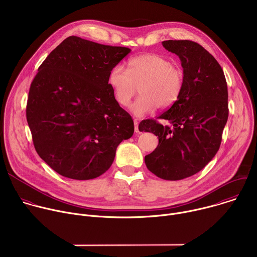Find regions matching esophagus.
<instances>
[{
  "label": "esophagus",
  "instance_id": "34e87169",
  "mask_svg": "<svg viewBox=\"0 0 257 257\" xmlns=\"http://www.w3.org/2000/svg\"><path fill=\"white\" fill-rule=\"evenodd\" d=\"M134 130L136 133H139V128H138V121L137 120H134Z\"/></svg>",
  "mask_w": 257,
  "mask_h": 257
}]
</instances>
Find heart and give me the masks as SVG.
<instances>
[{"mask_svg": "<svg viewBox=\"0 0 257 257\" xmlns=\"http://www.w3.org/2000/svg\"><path fill=\"white\" fill-rule=\"evenodd\" d=\"M107 81L122 106L129 105L139 87L141 95L131 111L136 117H143L158 106L166 108L177 101L184 86V74L169 59L146 54L130 59L127 70L121 66L112 68Z\"/></svg>", "mask_w": 257, "mask_h": 257, "instance_id": "b5f03b06", "label": "heart"}]
</instances>
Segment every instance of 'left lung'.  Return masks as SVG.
<instances>
[{"mask_svg": "<svg viewBox=\"0 0 257 257\" xmlns=\"http://www.w3.org/2000/svg\"><path fill=\"white\" fill-rule=\"evenodd\" d=\"M163 46L180 58L184 86L158 117L172 127L148 119L138 128L159 138L157 149L144 158L146 167L159 178L177 181L201 171L217 153L229 116L228 86L222 67L199 44L165 41Z\"/></svg>", "mask_w": 257, "mask_h": 257, "instance_id": "obj_1", "label": "left lung"}]
</instances>
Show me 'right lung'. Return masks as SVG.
<instances>
[{"mask_svg": "<svg viewBox=\"0 0 257 257\" xmlns=\"http://www.w3.org/2000/svg\"><path fill=\"white\" fill-rule=\"evenodd\" d=\"M130 52L69 36L40 66L26 119L36 153L58 174L74 180L102 175L118 145L133 135V120L107 81Z\"/></svg>", "mask_w": 257, "mask_h": 257, "instance_id": "1", "label": "right lung"}]
</instances>
